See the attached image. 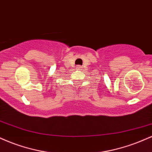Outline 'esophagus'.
I'll return each mask as SVG.
<instances>
[{
  "instance_id": "esophagus-1",
  "label": "esophagus",
  "mask_w": 152,
  "mask_h": 152,
  "mask_svg": "<svg viewBox=\"0 0 152 152\" xmlns=\"http://www.w3.org/2000/svg\"><path fill=\"white\" fill-rule=\"evenodd\" d=\"M81 66H76V69H78V70H81Z\"/></svg>"
}]
</instances>
